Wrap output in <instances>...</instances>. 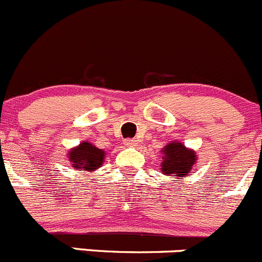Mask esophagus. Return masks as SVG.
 <instances>
[{
    "label": "esophagus",
    "mask_w": 262,
    "mask_h": 262,
    "mask_svg": "<svg viewBox=\"0 0 262 262\" xmlns=\"http://www.w3.org/2000/svg\"><path fill=\"white\" fill-rule=\"evenodd\" d=\"M125 145H126V146H136V145H137V140L136 139H127V140H125Z\"/></svg>",
    "instance_id": "obj_1"
}]
</instances>
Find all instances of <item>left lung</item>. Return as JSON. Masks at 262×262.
<instances>
[{
	"instance_id": "8db88e82",
	"label": "left lung",
	"mask_w": 262,
	"mask_h": 262,
	"mask_svg": "<svg viewBox=\"0 0 262 262\" xmlns=\"http://www.w3.org/2000/svg\"><path fill=\"white\" fill-rule=\"evenodd\" d=\"M162 172L173 177H185L196 163L193 150H188L181 142H169L163 150Z\"/></svg>"
}]
</instances>
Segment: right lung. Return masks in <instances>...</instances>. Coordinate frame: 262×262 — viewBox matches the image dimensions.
Segmentation results:
<instances>
[{"label":"right lung","mask_w":262,"mask_h":262,"mask_svg":"<svg viewBox=\"0 0 262 262\" xmlns=\"http://www.w3.org/2000/svg\"><path fill=\"white\" fill-rule=\"evenodd\" d=\"M69 159L75 169L82 168V169L92 172L102 165L103 159H104V151L95 147L90 142L84 141L69 152Z\"/></svg>","instance_id":"right-lung-1"}]
</instances>
